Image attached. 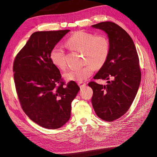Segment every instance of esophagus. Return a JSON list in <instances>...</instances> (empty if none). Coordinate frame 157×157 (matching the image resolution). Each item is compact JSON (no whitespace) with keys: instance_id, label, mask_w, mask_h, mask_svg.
<instances>
[{"instance_id":"1","label":"esophagus","mask_w":157,"mask_h":157,"mask_svg":"<svg viewBox=\"0 0 157 157\" xmlns=\"http://www.w3.org/2000/svg\"><path fill=\"white\" fill-rule=\"evenodd\" d=\"M78 86H79L80 88H83V87H84V86L86 85V83H85V82H79L78 83Z\"/></svg>"}]
</instances>
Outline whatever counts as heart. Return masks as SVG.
<instances>
[{
  "label": "heart",
  "instance_id": "b5f03b06",
  "mask_svg": "<svg viewBox=\"0 0 157 157\" xmlns=\"http://www.w3.org/2000/svg\"><path fill=\"white\" fill-rule=\"evenodd\" d=\"M68 48L82 52V67L73 69L66 72L63 76L66 80L82 81L94 73L95 69L101 68L106 63L110 52V42L104 35H96L84 31H77L66 41ZM50 58L56 67L65 70L67 67L65 53L63 48L56 46L52 49Z\"/></svg>",
  "mask_w": 157,
  "mask_h": 157
}]
</instances>
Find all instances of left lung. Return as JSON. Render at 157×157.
Listing matches in <instances>:
<instances>
[{
	"mask_svg": "<svg viewBox=\"0 0 157 157\" xmlns=\"http://www.w3.org/2000/svg\"><path fill=\"white\" fill-rule=\"evenodd\" d=\"M92 26L105 31L110 42L108 59L94 78L111 80L107 85L88 83L92 106L98 117L112 122L124 115L134 100L141 78L139 57L132 38L119 25L105 21Z\"/></svg>",
	"mask_w": 157,
	"mask_h": 157,
	"instance_id": "left-lung-1",
	"label": "left lung"
}]
</instances>
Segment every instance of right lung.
<instances>
[{
  "mask_svg": "<svg viewBox=\"0 0 157 157\" xmlns=\"http://www.w3.org/2000/svg\"><path fill=\"white\" fill-rule=\"evenodd\" d=\"M69 31L33 33L13 64L14 82L23 111L36 124L48 129H57L69 120L71 102L80 90L75 81H63L50 58L52 49Z\"/></svg>",
  "mask_w": 157,
  "mask_h": 157,
  "instance_id": "right-lung-1",
  "label": "right lung"
}]
</instances>
